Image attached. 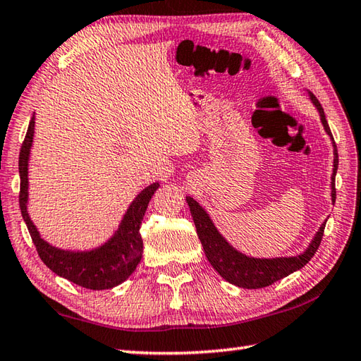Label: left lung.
I'll return each mask as SVG.
<instances>
[{
  "label": "left lung",
  "mask_w": 361,
  "mask_h": 361,
  "mask_svg": "<svg viewBox=\"0 0 361 361\" xmlns=\"http://www.w3.org/2000/svg\"><path fill=\"white\" fill-rule=\"evenodd\" d=\"M310 94V101L317 106L319 113L321 122L326 133L331 136L334 141L331 128L326 121V114L323 106L318 102V99ZM334 144V173H332V203H335L336 190H335V175L336 169H338V152H336V145ZM186 202L189 204L190 214H192L194 224L197 228V235L200 239L204 255L208 257L209 264L214 267L221 278L228 281L229 283H234L237 287L242 288H262L267 286H271L276 281H279L286 276L291 274L293 271L302 268L309 260L315 256V252L319 247L321 239L324 234L326 221L319 226L318 233L313 237L309 248L305 250L302 255L291 256V257H273V259H259V257H250L243 252L237 251L233 245H229L224 235L219 233L216 225L212 224L209 214L206 212L200 204H198L192 197H186Z\"/></svg>",
  "instance_id": "obj_1"
}]
</instances>
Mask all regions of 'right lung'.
<instances>
[{
    "instance_id": "add662e5",
    "label": "right lung",
    "mask_w": 361,
    "mask_h": 361,
    "mask_svg": "<svg viewBox=\"0 0 361 361\" xmlns=\"http://www.w3.org/2000/svg\"><path fill=\"white\" fill-rule=\"evenodd\" d=\"M35 116L29 122L27 133L23 141L18 159L20 171V209L23 220L32 237L38 256L44 265L62 278L71 281L83 288L90 290H106L119 286L130 278L142 257V239L140 234L141 221L145 209L159 183H152L150 186L142 189L130 203L127 212L121 220L119 228L114 231L101 247L90 251H68L52 247L42 239L37 226L32 224L27 214V166L30 157V147L34 140Z\"/></svg>"
}]
</instances>
